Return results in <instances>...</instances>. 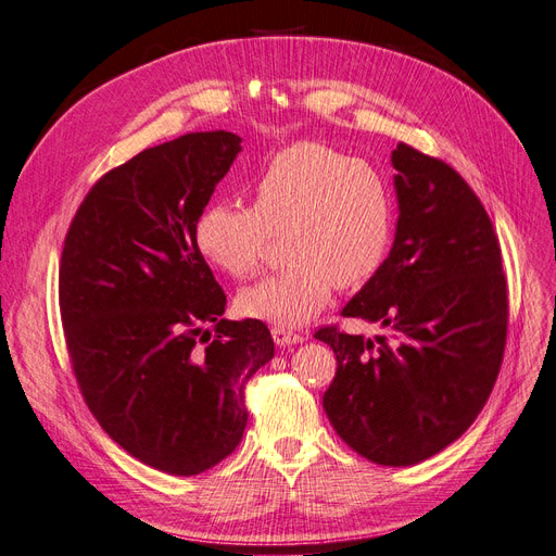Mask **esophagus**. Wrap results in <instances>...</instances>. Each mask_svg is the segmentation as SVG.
I'll list each match as a JSON object with an SVG mask.
<instances>
[{
	"label": "esophagus",
	"mask_w": 556,
	"mask_h": 556,
	"mask_svg": "<svg viewBox=\"0 0 556 556\" xmlns=\"http://www.w3.org/2000/svg\"><path fill=\"white\" fill-rule=\"evenodd\" d=\"M271 336H274L276 345H280V348H285V345H296V343H301V341H306L304 333H296V331L285 329V327H271Z\"/></svg>",
	"instance_id": "obj_1"
}]
</instances>
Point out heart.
Returning a JSON list of instances; mask_svg holds the SVG:
<instances>
[{"instance_id": "obj_1", "label": "heart", "mask_w": 556, "mask_h": 556, "mask_svg": "<svg viewBox=\"0 0 556 556\" xmlns=\"http://www.w3.org/2000/svg\"><path fill=\"white\" fill-rule=\"evenodd\" d=\"M250 206L215 201L199 215L194 243L231 278L260 271L268 233H282L290 262L248 288L239 306L282 327L325 308L331 285L357 290L376 276L392 241V199L371 164L323 143H294L250 182Z\"/></svg>"}]
</instances>
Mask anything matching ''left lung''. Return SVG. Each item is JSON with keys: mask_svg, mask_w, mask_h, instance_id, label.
<instances>
[{"mask_svg": "<svg viewBox=\"0 0 556 556\" xmlns=\"http://www.w3.org/2000/svg\"><path fill=\"white\" fill-rule=\"evenodd\" d=\"M399 201L390 257L343 317L376 336L323 327L336 376L331 427L368 462L413 466L454 443L492 394L508 331V282L490 215L443 160L392 153Z\"/></svg>", "mask_w": 556, "mask_h": 556, "instance_id": "obj_1", "label": "left lung"}]
</instances>
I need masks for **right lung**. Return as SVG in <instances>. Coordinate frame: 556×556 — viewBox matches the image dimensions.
I'll use <instances>...</instances> for the list:
<instances>
[{
  "label": "right lung",
  "mask_w": 556,
  "mask_h": 556,
  "mask_svg": "<svg viewBox=\"0 0 556 556\" xmlns=\"http://www.w3.org/2000/svg\"><path fill=\"white\" fill-rule=\"evenodd\" d=\"M239 153L225 129L143 150L92 185L62 248L60 313L83 399L117 445L169 476L237 450L245 382L274 357L264 323L223 317L227 296L194 243Z\"/></svg>",
  "instance_id": "1"
}]
</instances>
